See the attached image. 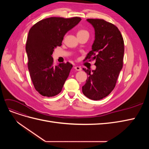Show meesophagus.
Masks as SVG:
<instances>
[{"instance_id": "1", "label": "esophagus", "mask_w": 149, "mask_h": 149, "mask_svg": "<svg viewBox=\"0 0 149 149\" xmlns=\"http://www.w3.org/2000/svg\"><path fill=\"white\" fill-rule=\"evenodd\" d=\"M74 68L76 70V71H81V68L80 66H74Z\"/></svg>"}]
</instances>
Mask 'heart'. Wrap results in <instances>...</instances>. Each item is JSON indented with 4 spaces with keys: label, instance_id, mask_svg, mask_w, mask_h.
Here are the masks:
<instances>
[{
    "label": "heart",
    "instance_id": "heart-1",
    "mask_svg": "<svg viewBox=\"0 0 149 149\" xmlns=\"http://www.w3.org/2000/svg\"><path fill=\"white\" fill-rule=\"evenodd\" d=\"M83 34H88V31L84 29H80L77 32V36L81 35H83Z\"/></svg>",
    "mask_w": 149,
    "mask_h": 149
}]
</instances>
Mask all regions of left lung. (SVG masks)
Returning <instances> with one entry per match:
<instances>
[{"instance_id":"1","label":"left lung","mask_w":149,"mask_h":149,"mask_svg":"<svg viewBox=\"0 0 149 149\" xmlns=\"http://www.w3.org/2000/svg\"><path fill=\"white\" fill-rule=\"evenodd\" d=\"M95 30V40L84 61L96 60V68L83 70L88 75L82 87L84 96L92 100L107 96L115 88L123 66L124 43L116 25L103 19H88Z\"/></svg>"}]
</instances>
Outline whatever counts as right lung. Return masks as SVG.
Wrapping results in <instances>:
<instances>
[{
	"label": "right lung",
	"instance_id": "obj_1",
	"mask_svg": "<svg viewBox=\"0 0 149 149\" xmlns=\"http://www.w3.org/2000/svg\"><path fill=\"white\" fill-rule=\"evenodd\" d=\"M81 20L80 17H49L36 23L26 42L28 68L35 89L43 96L52 97L62 90L73 65L69 62L58 66L52 56L60 47L65 35Z\"/></svg>",
	"mask_w": 149,
	"mask_h": 149
}]
</instances>
